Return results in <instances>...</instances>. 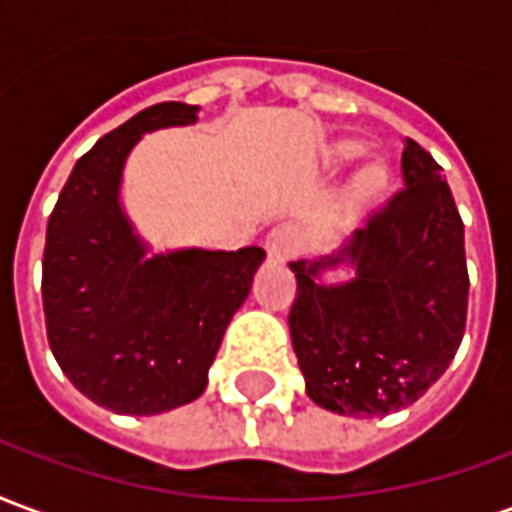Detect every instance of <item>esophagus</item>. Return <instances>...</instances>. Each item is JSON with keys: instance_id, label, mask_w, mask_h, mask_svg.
Masks as SVG:
<instances>
[{"instance_id": "34e87169", "label": "esophagus", "mask_w": 512, "mask_h": 512, "mask_svg": "<svg viewBox=\"0 0 512 512\" xmlns=\"http://www.w3.org/2000/svg\"><path fill=\"white\" fill-rule=\"evenodd\" d=\"M301 249H304V241H301L299 227H293V224H279L266 238V252L271 260H282V263L296 260Z\"/></svg>"}]
</instances>
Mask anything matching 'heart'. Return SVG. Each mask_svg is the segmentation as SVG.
<instances>
[{
    "mask_svg": "<svg viewBox=\"0 0 512 512\" xmlns=\"http://www.w3.org/2000/svg\"><path fill=\"white\" fill-rule=\"evenodd\" d=\"M365 156V147L362 142H354V139H337L332 145L323 150V167L332 169V172H340V169L351 167L354 161ZM384 167L381 164H367L365 169L356 172V178L351 180V189H348V197L354 202H367L376 197L381 186H384Z\"/></svg>",
    "mask_w": 512,
    "mask_h": 512,
    "instance_id": "1",
    "label": "heart"
}]
</instances>
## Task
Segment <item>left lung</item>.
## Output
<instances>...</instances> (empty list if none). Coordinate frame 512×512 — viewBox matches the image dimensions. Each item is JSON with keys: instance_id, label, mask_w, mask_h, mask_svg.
<instances>
[{"instance_id": "obj_1", "label": "left lung", "mask_w": 512, "mask_h": 512, "mask_svg": "<svg viewBox=\"0 0 512 512\" xmlns=\"http://www.w3.org/2000/svg\"><path fill=\"white\" fill-rule=\"evenodd\" d=\"M403 191L334 246L290 263V337L307 395L343 417L411 406L455 359L466 329L463 222L441 167L406 139ZM337 270L349 277L332 283Z\"/></svg>"}]
</instances>
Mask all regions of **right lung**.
Wrapping results in <instances>:
<instances>
[{
  "instance_id": "right-lung-1",
  "label": "right lung",
  "mask_w": 512,
  "mask_h": 512,
  "mask_svg": "<svg viewBox=\"0 0 512 512\" xmlns=\"http://www.w3.org/2000/svg\"><path fill=\"white\" fill-rule=\"evenodd\" d=\"M200 106L167 101L131 117L84 153L46 227L43 312L51 354L71 384L115 414L153 417L205 392L227 326L266 252L169 249L128 219L120 189L136 142L194 126Z\"/></svg>"
}]
</instances>
